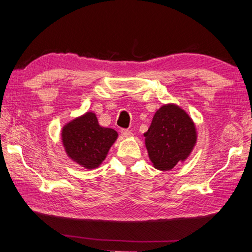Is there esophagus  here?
<instances>
[{
  "instance_id": "34e87169",
  "label": "esophagus",
  "mask_w": 252,
  "mask_h": 252,
  "mask_svg": "<svg viewBox=\"0 0 252 252\" xmlns=\"http://www.w3.org/2000/svg\"><path fill=\"white\" fill-rule=\"evenodd\" d=\"M121 133L123 136H125V138H130V136H132L131 131H129V130H122Z\"/></svg>"
}]
</instances>
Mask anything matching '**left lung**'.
Instances as JSON below:
<instances>
[{
  "mask_svg": "<svg viewBox=\"0 0 252 252\" xmlns=\"http://www.w3.org/2000/svg\"><path fill=\"white\" fill-rule=\"evenodd\" d=\"M197 127L191 117L176 103L157 110L144 133V143L152 165L169 171L185 162L197 144Z\"/></svg>",
  "mask_w": 252,
  "mask_h": 252,
  "instance_id": "obj_1",
  "label": "left lung"
}]
</instances>
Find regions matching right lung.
I'll return each mask as SVG.
<instances>
[{"label":"right lung","mask_w":252,"mask_h":252,"mask_svg":"<svg viewBox=\"0 0 252 252\" xmlns=\"http://www.w3.org/2000/svg\"><path fill=\"white\" fill-rule=\"evenodd\" d=\"M60 135L67 158L88 170L100 167L119 136L116 130L101 126L93 111L66 122Z\"/></svg>","instance_id":"add662e5"}]
</instances>
